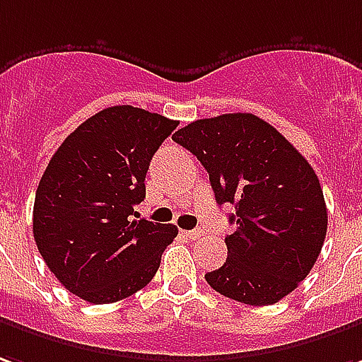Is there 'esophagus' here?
I'll return each mask as SVG.
<instances>
[{
    "instance_id": "obj_1",
    "label": "esophagus",
    "mask_w": 362,
    "mask_h": 362,
    "mask_svg": "<svg viewBox=\"0 0 362 362\" xmlns=\"http://www.w3.org/2000/svg\"><path fill=\"white\" fill-rule=\"evenodd\" d=\"M184 235H186L188 239H192V241H198V239H202V237H204V231L192 229V231H184Z\"/></svg>"
}]
</instances>
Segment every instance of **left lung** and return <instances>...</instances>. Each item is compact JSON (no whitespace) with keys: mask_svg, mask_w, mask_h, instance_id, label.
I'll list each match as a JSON object with an SVG mask.
<instances>
[{"mask_svg":"<svg viewBox=\"0 0 362 362\" xmlns=\"http://www.w3.org/2000/svg\"><path fill=\"white\" fill-rule=\"evenodd\" d=\"M173 139L206 168L217 204L235 206L227 260L207 272V284L241 304H276L310 274L327 233L310 163L252 113L198 119Z\"/></svg>","mask_w":362,"mask_h":362,"instance_id":"8db88e82","label":"left lung"}]
</instances>
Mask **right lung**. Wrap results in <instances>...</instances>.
I'll return each mask as SVG.
<instances>
[{"label":"right lung","instance_id":"add662e5","mask_svg":"<svg viewBox=\"0 0 362 362\" xmlns=\"http://www.w3.org/2000/svg\"><path fill=\"white\" fill-rule=\"evenodd\" d=\"M178 121L113 105L72 131L50 158L33 207V235L50 272L90 304H111L145 288L174 225L131 219L145 199L153 155Z\"/></svg>","mask_w":362,"mask_h":362}]
</instances>
